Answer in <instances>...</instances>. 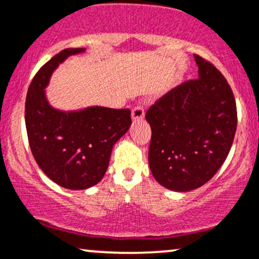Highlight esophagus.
Segmentation results:
<instances>
[{"label":"esophagus","mask_w":259,"mask_h":259,"mask_svg":"<svg viewBox=\"0 0 259 259\" xmlns=\"http://www.w3.org/2000/svg\"><path fill=\"white\" fill-rule=\"evenodd\" d=\"M132 116L134 120H140L145 117V108H143L142 105H138L133 108Z\"/></svg>","instance_id":"obj_1"}]
</instances>
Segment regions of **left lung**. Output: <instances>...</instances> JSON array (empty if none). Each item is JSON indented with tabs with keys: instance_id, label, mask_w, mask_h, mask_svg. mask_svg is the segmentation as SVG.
Masks as SVG:
<instances>
[{
	"instance_id": "1",
	"label": "left lung",
	"mask_w": 259,
	"mask_h": 259,
	"mask_svg": "<svg viewBox=\"0 0 259 259\" xmlns=\"http://www.w3.org/2000/svg\"><path fill=\"white\" fill-rule=\"evenodd\" d=\"M194 58L199 78L179 84L146 112L152 129L149 167L161 186L177 192L212 179L232 148L238 124L227 79L206 59Z\"/></svg>"
}]
</instances>
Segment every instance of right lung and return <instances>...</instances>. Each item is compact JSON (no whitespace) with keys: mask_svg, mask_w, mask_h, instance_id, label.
<instances>
[{"mask_svg":"<svg viewBox=\"0 0 259 259\" xmlns=\"http://www.w3.org/2000/svg\"><path fill=\"white\" fill-rule=\"evenodd\" d=\"M83 48L64 49L35 74L25 102L27 139L36 163L59 186L85 189L104 177L113 145L132 124L129 108L89 107L79 112L52 108L43 89L54 68Z\"/></svg>","mask_w":259,"mask_h":259,"instance_id":"obj_1","label":"right lung"}]
</instances>
